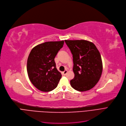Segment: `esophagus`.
I'll use <instances>...</instances> for the list:
<instances>
[{"label":"esophagus","instance_id":"obj_1","mask_svg":"<svg viewBox=\"0 0 126 126\" xmlns=\"http://www.w3.org/2000/svg\"><path fill=\"white\" fill-rule=\"evenodd\" d=\"M67 72H68V71H67V70H64V71L63 72V75H65L67 74Z\"/></svg>","mask_w":126,"mask_h":126}]
</instances>
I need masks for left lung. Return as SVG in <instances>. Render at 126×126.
Returning a JSON list of instances; mask_svg holds the SVG:
<instances>
[{"mask_svg":"<svg viewBox=\"0 0 126 126\" xmlns=\"http://www.w3.org/2000/svg\"><path fill=\"white\" fill-rule=\"evenodd\" d=\"M73 55L74 77L70 80L73 88L88 91L99 81L103 71L100 53L95 45L85 40H64Z\"/></svg>","mask_w":126,"mask_h":126,"instance_id":"1","label":"left lung"}]
</instances>
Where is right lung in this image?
<instances>
[{"label":"right lung","instance_id":"add662e5","mask_svg":"<svg viewBox=\"0 0 126 126\" xmlns=\"http://www.w3.org/2000/svg\"><path fill=\"white\" fill-rule=\"evenodd\" d=\"M64 41H48L38 45L31 50L27 61V72L32 84L43 92L55 89L62 77L54 58L63 47Z\"/></svg>","mask_w":126,"mask_h":126}]
</instances>
